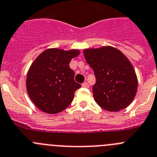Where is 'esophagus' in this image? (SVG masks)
Here are the masks:
<instances>
[{
  "mask_svg": "<svg viewBox=\"0 0 157 157\" xmlns=\"http://www.w3.org/2000/svg\"><path fill=\"white\" fill-rule=\"evenodd\" d=\"M82 86H83V87H89V84H87V82H84V83H83V84H82Z\"/></svg>",
  "mask_w": 157,
  "mask_h": 157,
  "instance_id": "34e87169",
  "label": "esophagus"
}]
</instances>
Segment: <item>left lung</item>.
I'll use <instances>...</instances> for the list:
<instances>
[{"label":"left lung","mask_w":157,"mask_h":157,"mask_svg":"<svg viewBox=\"0 0 157 157\" xmlns=\"http://www.w3.org/2000/svg\"><path fill=\"white\" fill-rule=\"evenodd\" d=\"M86 62L95 77L93 95L107 111H119L131 104L138 87L133 66L122 52L113 47L84 51Z\"/></svg>","instance_id":"left-lung-1"}]
</instances>
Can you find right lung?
I'll use <instances>...</instances> for the list:
<instances>
[{
	"label": "right lung",
	"mask_w": 157,
	"mask_h": 157,
	"mask_svg": "<svg viewBox=\"0 0 157 157\" xmlns=\"http://www.w3.org/2000/svg\"><path fill=\"white\" fill-rule=\"evenodd\" d=\"M79 53L77 50L48 49L31 65L26 89L30 99L41 111L56 114L70 105L74 92L81 85L74 80L75 73L69 64Z\"/></svg>",
	"instance_id": "1"
}]
</instances>
